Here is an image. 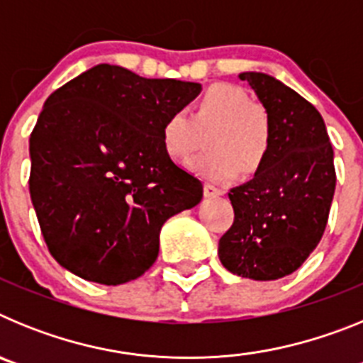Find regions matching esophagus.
<instances>
[{"mask_svg":"<svg viewBox=\"0 0 363 363\" xmlns=\"http://www.w3.org/2000/svg\"><path fill=\"white\" fill-rule=\"evenodd\" d=\"M203 194H205V198H218L223 194V191L218 187H214V185H211V184H205Z\"/></svg>","mask_w":363,"mask_h":363,"instance_id":"1","label":"esophagus"}]
</instances>
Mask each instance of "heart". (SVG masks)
<instances>
[{
	"mask_svg": "<svg viewBox=\"0 0 363 363\" xmlns=\"http://www.w3.org/2000/svg\"><path fill=\"white\" fill-rule=\"evenodd\" d=\"M207 136V152L187 163L189 171L214 184H233L240 174L262 169L271 147L265 111L230 85L211 86L191 111L171 112L162 125V145L169 158L182 162Z\"/></svg>",
	"mask_w": 363,
	"mask_h": 363,
	"instance_id": "1",
	"label": "heart"
}]
</instances>
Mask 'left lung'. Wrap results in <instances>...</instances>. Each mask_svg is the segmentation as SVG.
I'll return each mask as SVG.
<instances>
[{"label": "left lung", "instance_id": "1", "mask_svg": "<svg viewBox=\"0 0 363 363\" xmlns=\"http://www.w3.org/2000/svg\"><path fill=\"white\" fill-rule=\"evenodd\" d=\"M271 123V147L255 178L230 189V229L220 238L221 265L269 281L296 271L325 230L336 187L335 154L323 118L291 86L264 72H242Z\"/></svg>", "mask_w": 363, "mask_h": 363}]
</instances>
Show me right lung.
<instances>
[{"instance_id": "add662e5", "label": "right lung", "mask_w": 363, "mask_h": 363, "mask_svg": "<svg viewBox=\"0 0 363 363\" xmlns=\"http://www.w3.org/2000/svg\"><path fill=\"white\" fill-rule=\"evenodd\" d=\"M200 83L101 63L47 98L30 134V200L50 255L83 280L120 285L154 264L160 230L203 196L162 145V125Z\"/></svg>"}]
</instances>
